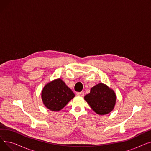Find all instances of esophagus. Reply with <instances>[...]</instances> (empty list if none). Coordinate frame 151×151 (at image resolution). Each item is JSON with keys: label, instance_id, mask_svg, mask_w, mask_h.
<instances>
[{"label": "esophagus", "instance_id": "34e87169", "mask_svg": "<svg viewBox=\"0 0 151 151\" xmlns=\"http://www.w3.org/2000/svg\"><path fill=\"white\" fill-rule=\"evenodd\" d=\"M76 94H77V96H84V93L83 92H77L76 93Z\"/></svg>", "mask_w": 151, "mask_h": 151}]
</instances>
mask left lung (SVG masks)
Here are the masks:
<instances>
[{"label":"left lung","instance_id":"1","mask_svg":"<svg viewBox=\"0 0 151 151\" xmlns=\"http://www.w3.org/2000/svg\"><path fill=\"white\" fill-rule=\"evenodd\" d=\"M116 99L114 91L103 83L92 87L90 93L84 96V100L99 115H105L111 112L116 104Z\"/></svg>","mask_w":151,"mask_h":151}]
</instances>
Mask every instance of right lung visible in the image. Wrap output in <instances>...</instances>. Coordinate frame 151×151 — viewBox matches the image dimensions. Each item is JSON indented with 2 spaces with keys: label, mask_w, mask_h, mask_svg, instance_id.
<instances>
[{
  "label": "right lung",
  "mask_w": 151,
  "mask_h": 151,
  "mask_svg": "<svg viewBox=\"0 0 151 151\" xmlns=\"http://www.w3.org/2000/svg\"><path fill=\"white\" fill-rule=\"evenodd\" d=\"M75 97V94L60 78L46 84L42 91L44 105L52 111L62 109Z\"/></svg>",
  "instance_id": "right-lung-1"
}]
</instances>
